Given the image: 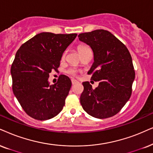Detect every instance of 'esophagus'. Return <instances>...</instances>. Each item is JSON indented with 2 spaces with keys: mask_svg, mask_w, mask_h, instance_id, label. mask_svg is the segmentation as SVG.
<instances>
[{
  "mask_svg": "<svg viewBox=\"0 0 153 153\" xmlns=\"http://www.w3.org/2000/svg\"><path fill=\"white\" fill-rule=\"evenodd\" d=\"M71 82H72L73 85H75V84H76V83H78V81H77L76 80H75V79H72V80H71Z\"/></svg>",
  "mask_w": 153,
  "mask_h": 153,
  "instance_id": "1",
  "label": "esophagus"
}]
</instances>
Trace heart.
Masks as SVG:
<instances>
[{"label":"heart","instance_id":"heart-1","mask_svg":"<svg viewBox=\"0 0 153 153\" xmlns=\"http://www.w3.org/2000/svg\"><path fill=\"white\" fill-rule=\"evenodd\" d=\"M88 50H90V49L87 46H85V45H80L78 47V51L79 52V53L82 54L84 53V52H85L87 51H88ZM65 56H66V51H65L64 53H63L62 55V59H65ZM68 73H69V74H71V75H75V73H76V71L74 70V69H70V70L68 71Z\"/></svg>","mask_w":153,"mask_h":153}]
</instances>
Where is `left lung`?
<instances>
[{
  "instance_id": "8db88e82",
  "label": "left lung",
  "mask_w": 153,
  "mask_h": 153,
  "mask_svg": "<svg viewBox=\"0 0 153 153\" xmlns=\"http://www.w3.org/2000/svg\"><path fill=\"white\" fill-rule=\"evenodd\" d=\"M78 37L93 51L94 63L88 73L92 75L91 80L99 81L95 89L89 82H82L81 105L89 115L97 119L113 117L131 95L135 71L131 54L109 31L96 30Z\"/></svg>"
}]
</instances>
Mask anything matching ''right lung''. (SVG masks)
I'll return each instance as SVG.
<instances>
[{"label":"right lung","instance_id":"obj_1","mask_svg":"<svg viewBox=\"0 0 153 153\" xmlns=\"http://www.w3.org/2000/svg\"><path fill=\"white\" fill-rule=\"evenodd\" d=\"M76 36L42 32L17 50L10 70L13 91L24 111L33 119H50L63 109L71 87L70 78L61 75L51 85L48 79L52 71H57L63 53Z\"/></svg>","mask_w":153,"mask_h":153}]
</instances>
